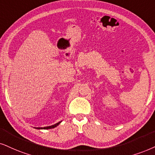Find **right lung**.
Instances as JSON below:
<instances>
[{
  "mask_svg": "<svg viewBox=\"0 0 155 155\" xmlns=\"http://www.w3.org/2000/svg\"><path fill=\"white\" fill-rule=\"evenodd\" d=\"M62 121H59V122L56 123V124H55L54 125H51V126H48V127H34L35 129H37V130H49V129H53V128H55V127H56L58 126V124H60L61 122Z\"/></svg>",
  "mask_w": 155,
  "mask_h": 155,
  "instance_id": "obj_1",
  "label": "right lung"
}]
</instances>
